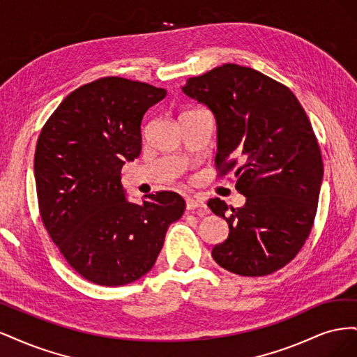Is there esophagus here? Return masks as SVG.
<instances>
[{"label":"esophagus","mask_w":357,"mask_h":357,"mask_svg":"<svg viewBox=\"0 0 357 357\" xmlns=\"http://www.w3.org/2000/svg\"><path fill=\"white\" fill-rule=\"evenodd\" d=\"M205 207H207V205H205V202L199 198H188L186 199L188 210H199L201 211V210H205Z\"/></svg>","instance_id":"esophagus-1"}]
</instances>
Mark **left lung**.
<instances>
[{
    "instance_id": "left-lung-1",
    "label": "left lung",
    "mask_w": 357,
    "mask_h": 357,
    "mask_svg": "<svg viewBox=\"0 0 357 357\" xmlns=\"http://www.w3.org/2000/svg\"><path fill=\"white\" fill-rule=\"evenodd\" d=\"M181 91L214 114L215 165L222 174L236 167L235 188L245 197L231 210L208 201L229 226L211 256L234 274H273L298 255L316 218L323 164L308 117L284 84L236 63L192 77Z\"/></svg>"
}]
</instances>
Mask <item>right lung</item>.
<instances>
[{
	"label": "right lung",
	"instance_id": "obj_1",
	"mask_svg": "<svg viewBox=\"0 0 357 357\" xmlns=\"http://www.w3.org/2000/svg\"><path fill=\"white\" fill-rule=\"evenodd\" d=\"M167 91L102 77L66 96L43 126L34 158L41 220L83 278L123 286L147 274L186 202L176 192L128 201L121 169L142 152V121Z\"/></svg>",
	"mask_w": 357,
	"mask_h": 357
}]
</instances>
